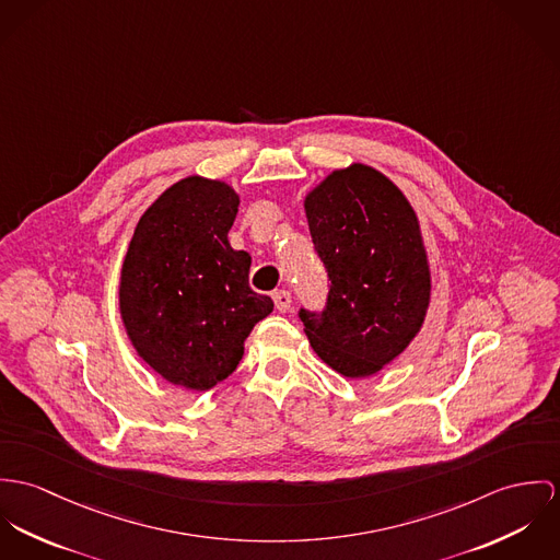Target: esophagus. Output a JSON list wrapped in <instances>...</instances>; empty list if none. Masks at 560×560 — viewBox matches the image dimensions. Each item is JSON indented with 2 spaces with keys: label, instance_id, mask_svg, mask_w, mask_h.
I'll use <instances>...</instances> for the list:
<instances>
[{
  "label": "esophagus",
  "instance_id": "esophagus-1",
  "mask_svg": "<svg viewBox=\"0 0 560 560\" xmlns=\"http://www.w3.org/2000/svg\"><path fill=\"white\" fill-rule=\"evenodd\" d=\"M272 301H275V307L281 311V313H285V311H290V307H292V294H290L288 290L275 292V294H272Z\"/></svg>",
  "mask_w": 560,
  "mask_h": 560
}]
</instances>
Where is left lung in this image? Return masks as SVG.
I'll return each mask as SVG.
<instances>
[{
	"mask_svg": "<svg viewBox=\"0 0 560 560\" xmlns=\"http://www.w3.org/2000/svg\"><path fill=\"white\" fill-rule=\"evenodd\" d=\"M311 241L328 272L319 313L301 310L315 354L346 377L399 357L425 322L432 277L419 219L384 174L335 170L305 197Z\"/></svg>",
	"mask_w": 560,
	"mask_h": 560,
	"instance_id": "left-lung-1",
	"label": "left lung"
}]
</instances>
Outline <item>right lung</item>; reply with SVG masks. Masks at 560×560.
Returning a JSON list of instances; mask_svg holds the SVG:
<instances>
[{"instance_id":"add662e5","label":"right lung","mask_w":560,"mask_h":560,"mask_svg":"<svg viewBox=\"0 0 560 560\" xmlns=\"http://www.w3.org/2000/svg\"><path fill=\"white\" fill-rule=\"evenodd\" d=\"M241 197L188 176L139 219L120 275V315L137 354L167 382L208 390L238 368L272 311L249 288L250 255L230 247Z\"/></svg>"}]
</instances>
